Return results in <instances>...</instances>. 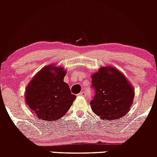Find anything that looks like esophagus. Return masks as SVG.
I'll return each instance as SVG.
<instances>
[{
	"mask_svg": "<svg viewBox=\"0 0 157 157\" xmlns=\"http://www.w3.org/2000/svg\"><path fill=\"white\" fill-rule=\"evenodd\" d=\"M86 95V93L84 92V91H82V92H80L79 94H78V96H85Z\"/></svg>",
	"mask_w": 157,
	"mask_h": 157,
	"instance_id": "34e87169",
	"label": "esophagus"
}]
</instances>
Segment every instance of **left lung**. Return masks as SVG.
I'll use <instances>...</instances> for the list:
<instances>
[{"label":"left lung","mask_w":157,"mask_h":157,"mask_svg":"<svg viewBox=\"0 0 157 157\" xmlns=\"http://www.w3.org/2000/svg\"><path fill=\"white\" fill-rule=\"evenodd\" d=\"M95 96L90 101L93 112L104 120H119L133 104L134 89L116 67H101L91 75Z\"/></svg>","instance_id":"8db88e82"}]
</instances>
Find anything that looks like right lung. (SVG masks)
I'll list each match as a JSON object with an SVG mask.
<instances>
[{
  "label": "right lung",
  "instance_id": "add662e5",
  "mask_svg": "<svg viewBox=\"0 0 157 157\" xmlns=\"http://www.w3.org/2000/svg\"><path fill=\"white\" fill-rule=\"evenodd\" d=\"M66 70L63 67L49 64L37 72L27 86L26 104L30 111L43 121H55L66 114L75 95L71 94L63 82Z\"/></svg>",
  "mask_w": 157,
  "mask_h": 157
}]
</instances>
